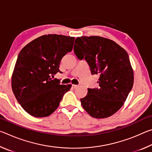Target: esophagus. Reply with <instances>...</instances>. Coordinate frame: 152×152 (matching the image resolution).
I'll list each match as a JSON object with an SVG mask.
<instances>
[{"instance_id":"obj_1","label":"esophagus","mask_w":152,"mask_h":152,"mask_svg":"<svg viewBox=\"0 0 152 152\" xmlns=\"http://www.w3.org/2000/svg\"><path fill=\"white\" fill-rule=\"evenodd\" d=\"M78 85H76V84H72V87L73 88H77V87H78Z\"/></svg>"}]
</instances>
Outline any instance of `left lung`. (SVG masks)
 Wrapping results in <instances>:
<instances>
[{
    "mask_svg": "<svg viewBox=\"0 0 152 152\" xmlns=\"http://www.w3.org/2000/svg\"><path fill=\"white\" fill-rule=\"evenodd\" d=\"M75 42L76 57L85 59L92 75L99 76V87L88 88V94L80 99L82 106L92 117L111 116L121 108L133 87L128 53L115 42L99 36L77 37Z\"/></svg>",
    "mask_w": 152,
    "mask_h": 152,
    "instance_id": "8db88e82",
    "label": "left lung"
}]
</instances>
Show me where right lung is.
I'll return each mask as SVG.
<instances>
[{
	"instance_id": "add662e5",
	"label": "right lung",
	"mask_w": 152,
	"mask_h": 152,
	"mask_svg": "<svg viewBox=\"0 0 152 152\" xmlns=\"http://www.w3.org/2000/svg\"><path fill=\"white\" fill-rule=\"evenodd\" d=\"M74 37L42 35L28 43L19 53L12 76V89L25 111L35 117L51 115L60 105L71 84L52 78L61 72L60 61L72 50Z\"/></svg>"
}]
</instances>
